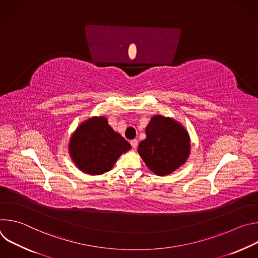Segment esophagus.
<instances>
[{
    "label": "esophagus",
    "instance_id": "esophagus-1",
    "mask_svg": "<svg viewBox=\"0 0 258 258\" xmlns=\"http://www.w3.org/2000/svg\"><path fill=\"white\" fill-rule=\"evenodd\" d=\"M131 145H132V147H133V148L134 149H136L137 148V146H138V140H132L131 141Z\"/></svg>",
    "mask_w": 258,
    "mask_h": 258
}]
</instances>
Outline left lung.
Instances as JSON below:
<instances>
[{
	"instance_id": "left-lung-1",
	"label": "left lung",
	"mask_w": 258,
	"mask_h": 258,
	"mask_svg": "<svg viewBox=\"0 0 258 258\" xmlns=\"http://www.w3.org/2000/svg\"><path fill=\"white\" fill-rule=\"evenodd\" d=\"M138 152L151 171L167 175L189 157L190 137L174 119L155 115L146 127V139L140 143Z\"/></svg>"
}]
</instances>
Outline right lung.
Returning <instances> with one entry per match:
<instances>
[{"label": "right lung", "instance_id": "add662e5", "mask_svg": "<svg viewBox=\"0 0 258 258\" xmlns=\"http://www.w3.org/2000/svg\"><path fill=\"white\" fill-rule=\"evenodd\" d=\"M69 153L76 165L89 174H102L111 169L131 145L108 124L104 116L84 121L72 134Z\"/></svg>", "mask_w": 258, "mask_h": 258}]
</instances>
